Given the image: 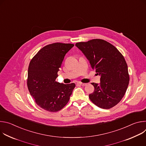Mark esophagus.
<instances>
[{"label":"esophagus","instance_id":"1","mask_svg":"<svg viewBox=\"0 0 146 146\" xmlns=\"http://www.w3.org/2000/svg\"><path fill=\"white\" fill-rule=\"evenodd\" d=\"M77 84H78V85H80V86H85L87 85L86 83H82V82H77Z\"/></svg>","mask_w":146,"mask_h":146}]
</instances>
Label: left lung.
Listing matches in <instances>:
<instances>
[{
  "label": "left lung",
  "instance_id": "left-lung-1",
  "mask_svg": "<svg viewBox=\"0 0 146 146\" xmlns=\"http://www.w3.org/2000/svg\"><path fill=\"white\" fill-rule=\"evenodd\" d=\"M100 76L99 84L92 82L94 91L89 95L96 106L109 109L121 101L129 81L128 66L122 54L113 45L102 39H92L76 44Z\"/></svg>",
  "mask_w": 146,
  "mask_h": 146
}]
</instances>
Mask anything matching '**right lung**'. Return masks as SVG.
Returning a JSON list of instances; mask_svg holds the SVG:
<instances>
[{
  "mask_svg": "<svg viewBox=\"0 0 146 146\" xmlns=\"http://www.w3.org/2000/svg\"><path fill=\"white\" fill-rule=\"evenodd\" d=\"M73 44L55 43L40 50L31 59L27 86L37 105L50 112L58 111L68 103L74 83L64 84L55 81L66 54Z\"/></svg>",
  "mask_w": 146,
  "mask_h": 146,
  "instance_id": "obj_1",
  "label": "right lung"
}]
</instances>
